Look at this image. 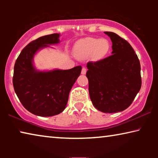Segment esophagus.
Segmentation results:
<instances>
[{
	"label": "esophagus",
	"mask_w": 158,
	"mask_h": 158,
	"mask_svg": "<svg viewBox=\"0 0 158 158\" xmlns=\"http://www.w3.org/2000/svg\"><path fill=\"white\" fill-rule=\"evenodd\" d=\"M86 72H87V70H86L85 68H82V71H81V74L82 75H85Z\"/></svg>",
	"instance_id": "esophagus-1"
}]
</instances>
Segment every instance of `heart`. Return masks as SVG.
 Returning <instances> with one entry per match:
<instances>
[{
  "label": "heart",
  "mask_w": 158,
  "mask_h": 158,
  "mask_svg": "<svg viewBox=\"0 0 158 158\" xmlns=\"http://www.w3.org/2000/svg\"><path fill=\"white\" fill-rule=\"evenodd\" d=\"M110 43L106 39L87 37L75 43V55L80 59H86L92 55L94 60H100L109 53Z\"/></svg>",
  "instance_id": "obj_1"
}]
</instances>
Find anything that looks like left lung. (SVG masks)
I'll return each mask as SVG.
<instances>
[{
	"instance_id": "8db88e82",
	"label": "left lung",
	"mask_w": 158,
	"mask_h": 158,
	"mask_svg": "<svg viewBox=\"0 0 158 158\" xmlns=\"http://www.w3.org/2000/svg\"><path fill=\"white\" fill-rule=\"evenodd\" d=\"M112 42L111 55L87 64L86 76L93 105L103 113L122 111L131 104L142 85L139 60L129 43L105 31Z\"/></svg>"
}]
</instances>
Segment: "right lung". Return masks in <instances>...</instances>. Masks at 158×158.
Masks as SVG:
<instances>
[{
    "instance_id": "obj_1",
    "label": "right lung",
    "mask_w": 158,
    "mask_h": 158,
    "mask_svg": "<svg viewBox=\"0 0 158 158\" xmlns=\"http://www.w3.org/2000/svg\"><path fill=\"white\" fill-rule=\"evenodd\" d=\"M60 34L41 36L27 44L14 65L13 85L19 101L27 111L40 116H52L64 111L73 85L82 67L70 70H36L34 57L38 51L60 43Z\"/></svg>"
}]
</instances>
